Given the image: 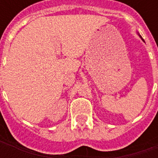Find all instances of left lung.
<instances>
[{
	"mask_svg": "<svg viewBox=\"0 0 158 158\" xmlns=\"http://www.w3.org/2000/svg\"><path fill=\"white\" fill-rule=\"evenodd\" d=\"M138 35H139V38H140V39H141V40H143V41H144V40H143V39H142V37H141V36H140V35H139V34H138ZM144 42H145V41H144Z\"/></svg>",
	"mask_w": 158,
	"mask_h": 158,
	"instance_id": "left-lung-1",
	"label": "left lung"
}]
</instances>
